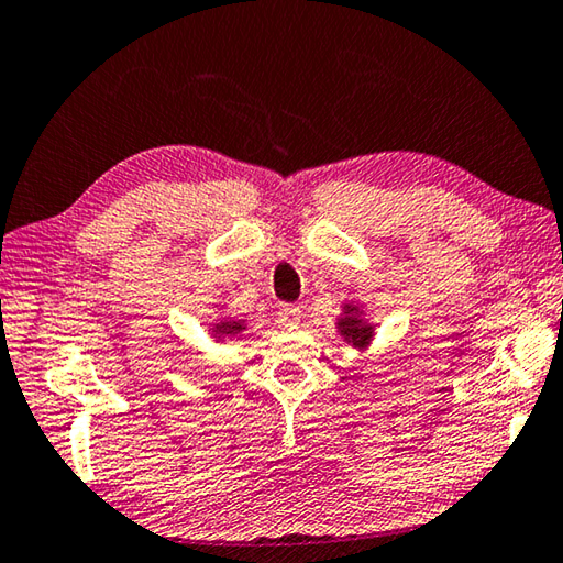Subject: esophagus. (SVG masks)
I'll return each instance as SVG.
<instances>
[{"mask_svg": "<svg viewBox=\"0 0 563 563\" xmlns=\"http://www.w3.org/2000/svg\"><path fill=\"white\" fill-rule=\"evenodd\" d=\"M277 316H279V321H282L284 325H296V323L301 321V309H299V306L284 303V306H279Z\"/></svg>", "mask_w": 563, "mask_h": 563, "instance_id": "34e87169", "label": "esophagus"}]
</instances>
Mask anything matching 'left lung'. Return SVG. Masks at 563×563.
Wrapping results in <instances>:
<instances>
[{"label":"left lung","instance_id":"8db88e82","mask_svg":"<svg viewBox=\"0 0 563 563\" xmlns=\"http://www.w3.org/2000/svg\"><path fill=\"white\" fill-rule=\"evenodd\" d=\"M341 316H338V333L345 338L347 345H353L355 350H367L373 345L375 338V323L369 321L365 309L360 303L347 301L341 306Z\"/></svg>","mask_w":563,"mask_h":563}]
</instances>
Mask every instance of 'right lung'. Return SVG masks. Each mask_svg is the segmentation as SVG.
<instances>
[{
	"label": "right lung",
	"mask_w": 563,
	"mask_h": 563,
	"mask_svg": "<svg viewBox=\"0 0 563 563\" xmlns=\"http://www.w3.org/2000/svg\"><path fill=\"white\" fill-rule=\"evenodd\" d=\"M210 325H213V328H210V338H213V341H218V343L228 341V338L240 335L247 328L245 321H235V318H220V321L210 323Z\"/></svg>",
	"instance_id": "add662e5"
}]
</instances>
